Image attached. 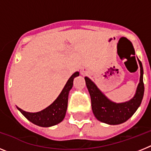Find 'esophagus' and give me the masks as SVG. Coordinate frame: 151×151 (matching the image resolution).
Returning a JSON list of instances; mask_svg holds the SVG:
<instances>
[{"label": "esophagus", "mask_w": 151, "mask_h": 151, "mask_svg": "<svg viewBox=\"0 0 151 151\" xmlns=\"http://www.w3.org/2000/svg\"><path fill=\"white\" fill-rule=\"evenodd\" d=\"M80 73H81V74L82 75H85L86 73H87V71H86V69H81V71H80Z\"/></svg>", "instance_id": "34e87169"}]
</instances>
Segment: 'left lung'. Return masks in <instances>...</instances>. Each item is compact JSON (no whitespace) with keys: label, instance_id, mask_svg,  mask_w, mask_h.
<instances>
[{"label":"left lung","instance_id":"1","mask_svg":"<svg viewBox=\"0 0 151 151\" xmlns=\"http://www.w3.org/2000/svg\"><path fill=\"white\" fill-rule=\"evenodd\" d=\"M138 62L141 73L139 84L134 97L126 102L119 104L113 102L103 94L90 78L85 77L86 86L91 96L92 111L97 119L109 125H119L126 122L138 110L143 99L145 92L143 66L139 60Z\"/></svg>","mask_w":151,"mask_h":151}]
</instances>
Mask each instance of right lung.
Masks as SVG:
<instances>
[{"mask_svg": "<svg viewBox=\"0 0 151 151\" xmlns=\"http://www.w3.org/2000/svg\"><path fill=\"white\" fill-rule=\"evenodd\" d=\"M78 76V72H76L74 74L72 75V76L69 78L58 97L50 106L45 108V110L37 113H29L24 111L19 107H17V109L28 120L38 126L50 127L60 123L63 120L66 115L68 104V96L69 91L73 88V79Z\"/></svg>", "mask_w": 151, "mask_h": 151, "instance_id": "add662e5", "label": "right lung"}]
</instances>
